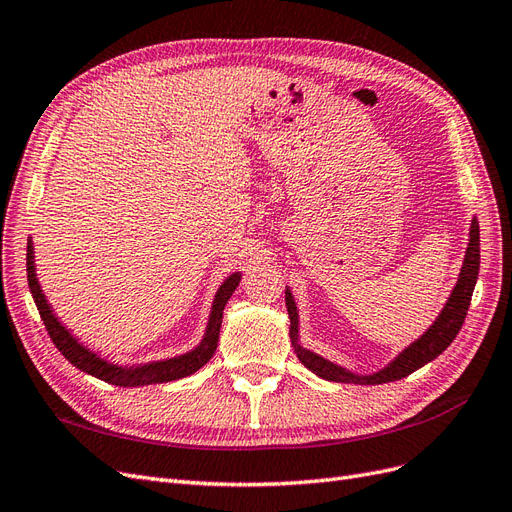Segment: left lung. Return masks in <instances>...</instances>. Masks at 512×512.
Instances as JSON below:
<instances>
[{
  "label": "left lung",
  "mask_w": 512,
  "mask_h": 512,
  "mask_svg": "<svg viewBox=\"0 0 512 512\" xmlns=\"http://www.w3.org/2000/svg\"><path fill=\"white\" fill-rule=\"evenodd\" d=\"M478 266H481V236H478V221L472 219L466 257H464V263H461L457 283L449 295L447 304H444V308L440 310V315L415 342H410L398 357H393L385 368H381L378 372H372V374L351 372V370L334 364V361L312 353L310 349H306V346H302L298 306H295L293 295L287 287L285 289V304H287V312L291 319L289 338H291V344L295 349V355H298V359L310 372H315L317 376L325 378V381L355 383V385H383V383H391V381H400V378L412 374L421 366L430 364L432 359H436L455 340V336L459 334V329H461V325H464V319L468 315L472 291H474L476 278H478Z\"/></svg>",
  "instance_id": "8db88e82"
}]
</instances>
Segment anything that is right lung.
I'll list each match as a JSON object with an SVG mask.
<instances>
[{
	"mask_svg": "<svg viewBox=\"0 0 512 512\" xmlns=\"http://www.w3.org/2000/svg\"><path fill=\"white\" fill-rule=\"evenodd\" d=\"M240 278H242L240 272L229 274L221 283V287L217 289V295H214V300H212L204 338L200 344L195 346V349H191L189 353H183V355H176V357L148 361V364L119 366V364H114V361H108L102 355H97L95 351L87 349V346L78 342V338L72 336L70 329L59 321V317L53 312L51 304H48L46 295L42 293V287L38 283L36 261H34V242L29 240V244H27L29 291H31V295H34V302L38 306V312H40V317L46 325V332H48V336H51L53 344L57 346L59 353L68 359L72 366H76L80 372H87L95 378H100V381L117 385V387H142V385L178 381V378H185V376L200 370L204 364H208L214 351H217V344H219L223 308H225L227 300L232 298V293L236 291Z\"/></svg>",
	"mask_w": 512,
	"mask_h": 512,
	"instance_id": "add662e5",
	"label": "right lung"
}]
</instances>
